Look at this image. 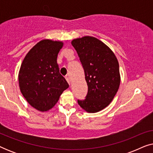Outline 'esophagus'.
Here are the masks:
<instances>
[{
  "mask_svg": "<svg viewBox=\"0 0 153 153\" xmlns=\"http://www.w3.org/2000/svg\"><path fill=\"white\" fill-rule=\"evenodd\" d=\"M66 80H67V81H68V83H69V84H70V78H69V77L68 76H66Z\"/></svg>",
  "mask_w": 153,
  "mask_h": 153,
  "instance_id": "1",
  "label": "esophagus"
}]
</instances>
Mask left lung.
<instances>
[{"label": "left lung", "mask_w": 153, "mask_h": 153, "mask_svg": "<svg viewBox=\"0 0 153 153\" xmlns=\"http://www.w3.org/2000/svg\"><path fill=\"white\" fill-rule=\"evenodd\" d=\"M84 70L88 93L78 104L85 111L96 113L106 107L120 85L119 64L111 50L95 37L85 36L73 39Z\"/></svg>", "instance_id": "left-lung-1"}]
</instances>
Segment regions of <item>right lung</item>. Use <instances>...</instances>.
Instances as JSON below:
<instances>
[{
	"mask_svg": "<svg viewBox=\"0 0 153 153\" xmlns=\"http://www.w3.org/2000/svg\"><path fill=\"white\" fill-rule=\"evenodd\" d=\"M62 46V42L43 39L28 51L21 65V92L26 101L40 111L53 108L69 87L57 64L58 54Z\"/></svg>",
	"mask_w": 153,
	"mask_h": 153,
	"instance_id": "obj_1",
	"label": "right lung"
}]
</instances>
